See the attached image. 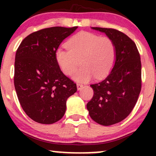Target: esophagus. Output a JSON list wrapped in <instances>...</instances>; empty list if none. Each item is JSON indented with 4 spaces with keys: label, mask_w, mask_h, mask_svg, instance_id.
Instances as JSON below:
<instances>
[{
    "label": "esophagus",
    "mask_w": 156,
    "mask_h": 156,
    "mask_svg": "<svg viewBox=\"0 0 156 156\" xmlns=\"http://www.w3.org/2000/svg\"><path fill=\"white\" fill-rule=\"evenodd\" d=\"M82 87H83V84L79 83H77V89H78V90H80Z\"/></svg>",
    "instance_id": "1"
}]
</instances>
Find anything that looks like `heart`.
<instances>
[{
  "label": "heart",
  "instance_id": "obj_1",
  "mask_svg": "<svg viewBox=\"0 0 156 156\" xmlns=\"http://www.w3.org/2000/svg\"><path fill=\"white\" fill-rule=\"evenodd\" d=\"M66 46L67 49L58 48L55 51V61L66 76H71L80 62L83 67L73 75L77 81L87 82L94 76L102 79L115 63L116 46L108 37L81 31L71 37Z\"/></svg>",
  "mask_w": 156,
  "mask_h": 156
}]
</instances>
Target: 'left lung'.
Here are the masks:
<instances>
[{
  "label": "left lung",
  "instance_id": "1",
  "mask_svg": "<svg viewBox=\"0 0 156 156\" xmlns=\"http://www.w3.org/2000/svg\"><path fill=\"white\" fill-rule=\"evenodd\" d=\"M104 33L116 46V61L106 78L91 85L94 91L87 108L98 124L108 126L122 121L132 112L141 89L140 54L135 42L114 28L92 27Z\"/></svg>",
  "mask_w": 156,
  "mask_h": 156
}]
</instances>
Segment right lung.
Returning a JSON list of instances; mask_svg holds the SVG:
<instances>
[{"label": "right lung", "instance_id": "obj_1", "mask_svg": "<svg viewBox=\"0 0 156 156\" xmlns=\"http://www.w3.org/2000/svg\"><path fill=\"white\" fill-rule=\"evenodd\" d=\"M77 28H43L27 36L17 48L15 88L23 111L37 122L53 124L62 119L67 98L76 92V83L62 72L55 53Z\"/></svg>", "mask_w": 156, "mask_h": 156}]
</instances>
